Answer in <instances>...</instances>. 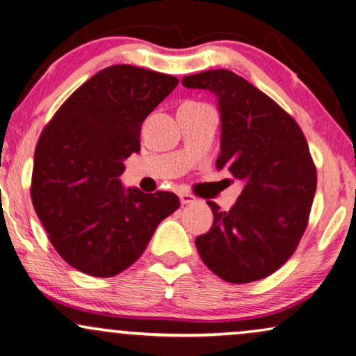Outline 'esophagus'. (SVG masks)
I'll return each instance as SVG.
<instances>
[{
  "label": "esophagus",
  "mask_w": 356,
  "mask_h": 356,
  "mask_svg": "<svg viewBox=\"0 0 356 356\" xmlns=\"http://www.w3.org/2000/svg\"><path fill=\"white\" fill-rule=\"evenodd\" d=\"M179 199H181V204H184V205H187V204H194V202H197V199L194 195H191V194H186V192H182L181 195H179Z\"/></svg>",
  "instance_id": "obj_1"
}]
</instances>
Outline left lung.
<instances>
[{"instance_id":"8db88e82","label":"left lung","mask_w":356,"mask_h":356,"mask_svg":"<svg viewBox=\"0 0 356 356\" xmlns=\"http://www.w3.org/2000/svg\"><path fill=\"white\" fill-rule=\"evenodd\" d=\"M207 89L222 119L217 169L243 182L230 211L209 200L213 224L195 238L202 262L222 280L248 284L272 275L293 255L308 224L316 169L295 119L267 94L227 70L186 76Z\"/></svg>"}]
</instances>
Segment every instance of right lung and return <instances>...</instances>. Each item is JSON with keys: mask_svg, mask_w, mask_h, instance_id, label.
I'll use <instances>...</instances> for the list:
<instances>
[{"mask_svg": "<svg viewBox=\"0 0 356 356\" xmlns=\"http://www.w3.org/2000/svg\"><path fill=\"white\" fill-rule=\"evenodd\" d=\"M175 76L115 64L64 101L34 151V211L59 255L91 277H114L143 255L181 205L172 192L124 189L122 161L140 151V126L174 91Z\"/></svg>", "mask_w": 356, "mask_h": 356, "instance_id": "obj_1", "label": "right lung"}]
</instances>
